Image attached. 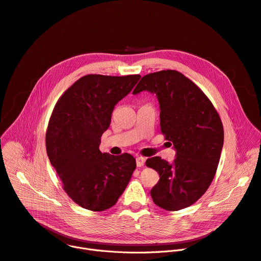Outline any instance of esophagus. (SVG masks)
<instances>
[{
    "mask_svg": "<svg viewBox=\"0 0 261 261\" xmlns=\"http://www.w3.org/2000/svg\"><path fill=\"white\" fill-rule=\"evenodd\" d=\"M145 162H146V159H145V158H143V156H138V158H136V166H138V167L144 166Z\"/></svg>",
    "mask_w": 261,
    "mask_h": 261,
    "instance_id": "34e87169",
    "label": "esophagus"
}]
</instances>
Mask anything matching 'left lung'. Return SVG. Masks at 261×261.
I'll list each match as a JSON object with an SVG mask.
<instances>
[{
    "label": "left lung",
    "instance_id": "1",
    "mask_svg": "<svg viewBox=\"0 0 261 261\" xmlns=\"http://www.w3.org/2000/svg\"><path fill=\"white\" fill-rule=\"evenodd\" d=\"M145 90L156 94L161 132L176 150L172 164L160 156L146 161L160 174L150 194L161 208L180 211L197 202L214 180L223 146L222 121L207 96L180 72L145 75L133 94Z\"/></svg>",
    "mask_w": 261,
    "mask_h": 261
}]
</instances>
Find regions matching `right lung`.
Listing matches in <instances>:
<instances>
[{
	"label": "right lung",
	"mask_w": 261,
	"mask_h": 261,
	"mask_svg": "<svg viewBox=\"0 0 261 261\" xmlns=\"http://www.w3.org/2000/svg\"><path fill=\"white\" fill-rule=\"evenodd\" d=\"M140 78L86 75L55 105L45 135L46 152L67 196L86 210L112 207L136 168L131 154L102 153L99 145L114 106Z\"/></svg>",
	"instance_id": "1"
}]
</instances>
